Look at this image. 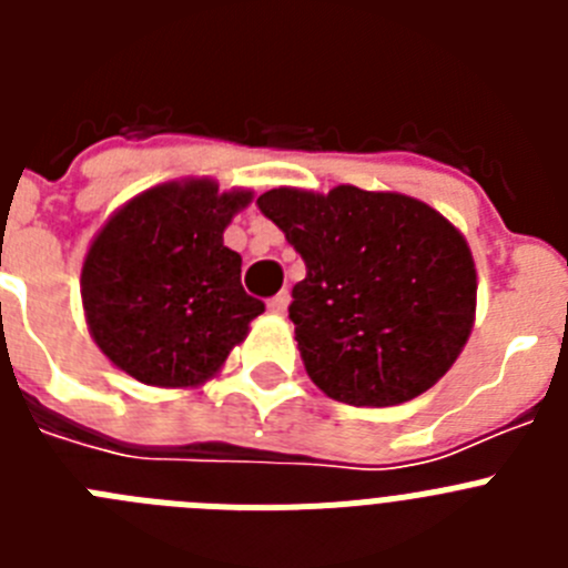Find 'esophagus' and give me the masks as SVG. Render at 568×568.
<instances>
[{
    "label": "esophagus",
    "instance_id": "34e87169",
    "mask_svg": "<svg viewBox=\"0 0 568 568\" xmlns=\"http://www.w3.org/2000/svg\"><path fill=\"white\" fill-rule=\"evenodd\" d=\"M287 307H290V293H287V290H281V293L275 295V298H270V304H267V310L273 315H284V313H287Z\"/></svg>",
    "mask_w": 568,
    "mask_h": 568
}]
</instances>
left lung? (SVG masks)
<instances>
[{
	"mask_svg": "<svg viewBox=\"0 0 568 568\" xmlns=\"http://www.w3.org/2000/svg\"><path fill=\"white\" fill-rule=\"evenodd\" d=\"M258 207L307 264L290 318L321 393L395 406L449 373L478 298L475 258L449 219L413 195L353 184L275 187Z\"/></svg>",
	"mask_w": 568,
	"mask_h": 568,
	"instance_id": "left-lung-1",
	"label": "left lung"
}]
</instances>
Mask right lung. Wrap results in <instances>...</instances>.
<instances>
[{
	"label": "right lung",
	"mask_w": 568,
	"mask_h": 568,
	"mask_svg": "<svg viewBox=\"0 0 568 568\" xmlns=\"http://www.w3.org/2000/svg\"><path fill=\"white\" fill-rule=\"evenodd\" d=\"M253 190L179 179L133 195L90 241L82 307L90 338L130 378L193 389L219 375L264 304L241 287L224 230Z\"/></svg>",
	"instance_id": "1"
}]
</instances>
